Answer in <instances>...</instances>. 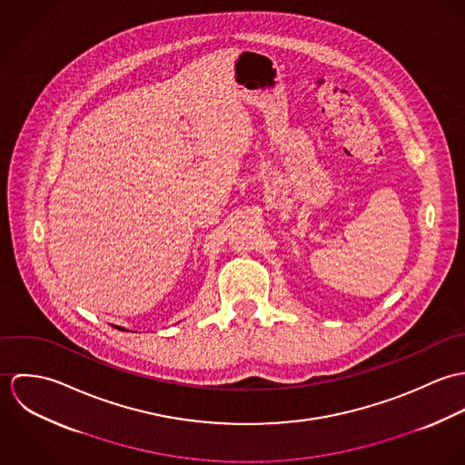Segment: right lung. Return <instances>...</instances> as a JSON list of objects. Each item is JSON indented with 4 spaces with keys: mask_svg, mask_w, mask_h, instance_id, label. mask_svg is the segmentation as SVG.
Listing matches in <instances>:
<instances>
[{
    "mask_svg": "<svg viewBox=\"0 0 465 465\" xmlns=\"http://www.w3.org/2000/svg\"><path fill=\"white\" fill-rule=\"evenodd\" d=\"M118 330H122V328H118ZM122 331H124V330H122Z\"/></svg>",
    "mask_w": 465,
    "mask_h": 465,
    "instance_id": "add662e5",
    "label": "right lung"
}]
</instances>
